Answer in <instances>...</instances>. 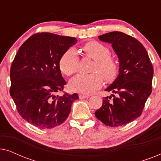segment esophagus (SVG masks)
<instances>
[{
  "mask_svg": "<svg viewBox=\"0 0 161 161\" xmlns=\"http://www.w3.org/2000/svg\"><path fill=\"white\" fill-rule=\"evenodd\" d=\"M89 96L88 95H84V94H79V98L81 99V100H83V99H86V98H89Z\"/></svg>",
  "mask_w": 161,
  "mask_h": 161,
  "instance_id": "34e87169",
  "label": "esophagus"
}]
</instances>
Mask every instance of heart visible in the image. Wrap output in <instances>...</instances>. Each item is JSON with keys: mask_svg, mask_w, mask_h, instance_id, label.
Here are the masks:
<instances>
[{"mask_svg": "<svg viewBox=\"0 0 161 161\" xmlns=\"http://www.w3.org/2000/svg\"><path fill=\"white\" fill-rule=\"evenodd\" d=\"M85 55L94 60L89 75H78L70 82V87L75 92L85 94L94 92L102 86L103 77L106 81L116 78L118 72V64L115 59L110 56L106 46L95 41L85 44L83 47ZM79 58L77 52L72 48L67 50L58 62L59 69L62 73L71 76L78 71Z\"/></svg>", "mask_w": 161, "mask_h": 161, "instance_id": "heart-1", "label": "heart"}]
</instances>
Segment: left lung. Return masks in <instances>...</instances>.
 Instances as JSON below:
<instances>
[{"label":"left lung","instance_id":"obj_1","mask_svg":"<svg viewBox=\"0 0 161 161\" xmlns=\"http://www.w3.org/2000/svg\"><path fill=\"white\" fill-rule=\"evenodd\" d=\"M111 44L119 61V73L105 91L116 94L103 97L102 107L95 116L103 124L118 127L142 115L145 103L152 93L153 67L146 49L134 37L120 31L99 36Z\"/></svg>","mask_w":161,"mask_h":161}]
</instances>
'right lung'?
<instances>
[{"label":"right lung","instance_id":"add662e5","mask_svg":"<svg viewBox=\"0 0 161 161\" xmlns=\"http://www.w3.org/2000/svg\"><path fill=\"white\" fill-rule=\"evenodd\" d=\"M74 37L37 33L19 48L10 70V95L21 117L40 129H51L67 119L78 94L65 93L67 84L58 62Z\"/></svg>","mask_w":161,"mask_h":161}]
</instances>
